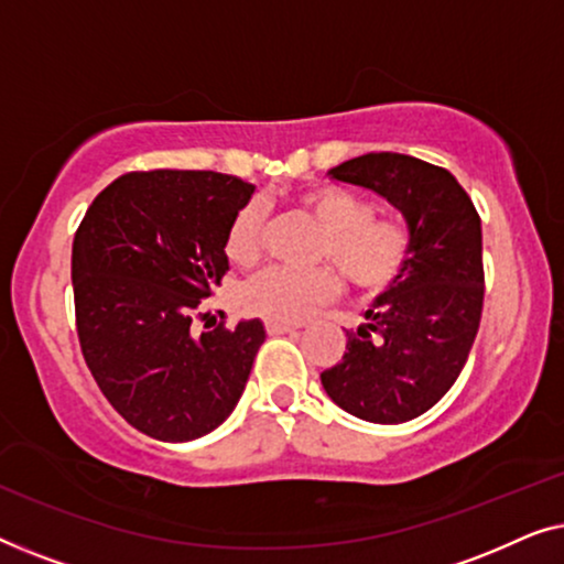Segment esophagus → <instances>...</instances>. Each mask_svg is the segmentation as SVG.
<instances>
[{"label": "esophagus", "instance_id": "1", "mask_svg": "<svg viewBox=\"0 0 564 564\" xmlns=\"http://www.w3.org/2000/svg\"><path fill=\"white\" fill-rule=\"evenodd\" d=\"M300 326H292V323H280V321H267V334L280 336V334H297Z\"/></svg>", "mask_w": 564, "mask_h": 564}]
</instances>
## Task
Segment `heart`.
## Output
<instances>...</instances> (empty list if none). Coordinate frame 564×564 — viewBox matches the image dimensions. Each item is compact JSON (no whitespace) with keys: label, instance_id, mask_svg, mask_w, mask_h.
<instances>
[{"label":"heart","instance_id":"b5f03b06","mask_svg":"<svg viewBox=\"0 0 564 564\" xmlns=\"http://www.w3.org/2000/svg\"><path fill=\"white\" fill-rule=\"evenodd\" d=\"M303 210L323 228L315 261L341 269L361 295H377L405 274L413 257V236L403 223L375 218V207L336 187L311 189L300 197ZM264 253V207L243 205L230 220L226 257L236 267H253ZM341 295V280L330 269L292 272L269 269L243 290V307L280 323H303Z\"/></svg>","mask_w":564,"mask_h":564}]
</instances>
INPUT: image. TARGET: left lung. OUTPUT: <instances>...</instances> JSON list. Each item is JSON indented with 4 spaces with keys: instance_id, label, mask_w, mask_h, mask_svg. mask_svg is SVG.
Segmentation results:
<instances>
[{
    "instance_id": "8db88e82",
    "label": "left lung",
    "mask_w": 564,
    "mask_h": 564,
    "mask_svg": "<svg viewBox=\"0 0 564 564\" xmlns=\"http://www.w3.org/2000/svg\"><path fill=\"white\" fill-rule=\"evenodd\" d=\"M328 176L388 199L411 230L413 257L375 297L367 323L346 330L341 361L321 375L323 390L361 421L419 419L449 392L480 328V215L446 169L405 153H365Z\"/></svg>"
}]
</instances>
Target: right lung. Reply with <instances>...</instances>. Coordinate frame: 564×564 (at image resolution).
I'll list each match as a JSON object with an SVG mask.
<instances>
[{"mask_svg":"<svg viewBox=\"0 0 564 564\" xmlns=\"http://www.w3.org/2000/svg\"><path fill=\"white\" fill-rule=\"evenodd\" d=\"M253 184L218 172L122 174L74 236L72 282L82 354L130 426L192 442L234 413L267 330H192L199 300L228 272L226 234Z\"/></svg>","mask_w":564,"mask_h":564,"instance_id":"1","label":"right lung"}]
</instances>
